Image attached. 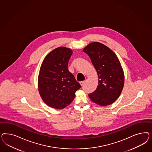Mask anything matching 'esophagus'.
I'll list each match as a JSON object with an SVG mask.
<instances>
[{
    "mask_svg": "<svg viewBox=\"0 0 152 152\" xmlns=\"http://www.w3.org/2000/svg\"><path fill=\"white\" fill-rule=\"evenodd\" d=\"M84 83H85V81H81V82L80 83V84L81 86H83V85L84 84Z\"/></svg>",
    "mask_w": 152,
    "mask_h": 152,
    "instance_id": "obj_1",
    "label": "esophagus"
}]
</instances>
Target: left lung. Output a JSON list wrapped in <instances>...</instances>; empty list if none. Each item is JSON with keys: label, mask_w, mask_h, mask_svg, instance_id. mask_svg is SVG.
Here are the masks:
<instances>
[{"label": "left lung", "mask_w": 152, "mask_h": 152, "mask_svg": "<svg viewBox=\"0 0 152 152\" xmlns=\"http://www.w3.org/2000/svg\"><path fill=\"white\" fill-rule=\"evenodd\" d=\"M83 51L90 57L98 75V85L89 94L91 101L100 106L113 104L119 97L124 84V74L115 53L98 42L90 43Z\"/></svg>", "instance_id": "1"}]
</instances>
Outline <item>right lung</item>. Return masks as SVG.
Wrapping results in <instances>:
<instances>
[{
	"mask_svg": "<svg viewBox=\"0 0 152 152\" xmlns=\"http://www.w3.org/2000/svg\"><path fill=\"white\" fill-rule=\"evenodd\" d=\"M72 51L59 47L50 52L43 61L38 78V87L43 101L51 107L62 109L74 100L81 88L68 69Z\"/></svg>",
	"mask_w": 152,
	"mask_h": 152,
	"instance_id": "right-lung-1",
	"label": "right lung"
}]
</instances>
